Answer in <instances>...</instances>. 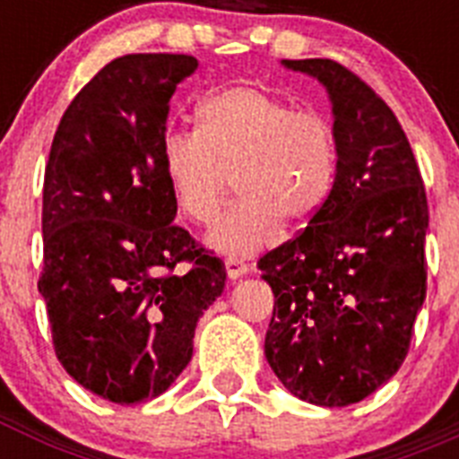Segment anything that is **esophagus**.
I'll list each match as a JSON object with an SVG mask.
<instances>
[{"label": "esophagus", "instance_id": "obj_1", "mask_svg": "<svg viewBox=\"0 0 459 459\" xmlns=\"http://www.w3.org/2000/svg\"><path fill=\"white\" fill-rule=\"evenodd\" d=\"M225 269H227V275H230V278L237 280V278H241V275L248 273L250 266L238 257H227L225 259Z\"/></svg>", "mask_w": 459, "mask_h": 459}]
</instances>
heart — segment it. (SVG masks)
<instances>
[{
  "instance_id": "heart-1",
  "label": "heart",
  "mask_w": 459,
  "mask_h": 459,
  "mask_svg": "<svg viewBox=\"0 0 459 459\" xmlns=\"http://www.w3.org/2000/svg\"><path fill=\"white\" fill-rule=\"evenodd\" d=\"M163 168L174 204L197 225L216 218L234 177L241 200L211 227L209 243L246 255L273 241L285 221L301 227L317 216L333 188L338 144L324 115L238 84L202 100L195 133L168 135Z\"/></svg>"
}]
</instances>
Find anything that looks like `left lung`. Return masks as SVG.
<instances>
[{"instance_id": "8db88e82", "label": "left lung", "mask_w": 459, "mask_h": 459, "mask_svg": "<svg viewBox=\"0 0 459 459\" xmlns=\"http://www.w3.org/2000/svg\"><path fill=\"white\" fill-rule=\"evenodd\" d=\"M326 87L338 168L306 230L259 259L275 306L264 340L291 395L347 407L403 366L428 290V197L393 109L342 64L282 59Z\"/></svg>"}]
</instances>
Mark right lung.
Returning <instances> with one entry per match:
<instances>
[{
	"label": "right lung",
	"instance_id": "add662e5",
	"mask_svg": "<svg viewBox=\"0 0 459 459\" xmlns=\"http://www.w3.org/2000/svg\"><path fill=\"white\" fill-rule=\"evenodd\" d=\"M190 55H126L100 68L56 126L43 184V273L55 354L117 404L168 391L225 264L172 225L163 168L169 99ZM190 264L186 274L176 269Z\"/></svg>",
	"mask_w": 459,
	"mask_h": 459
}]
</instances>
